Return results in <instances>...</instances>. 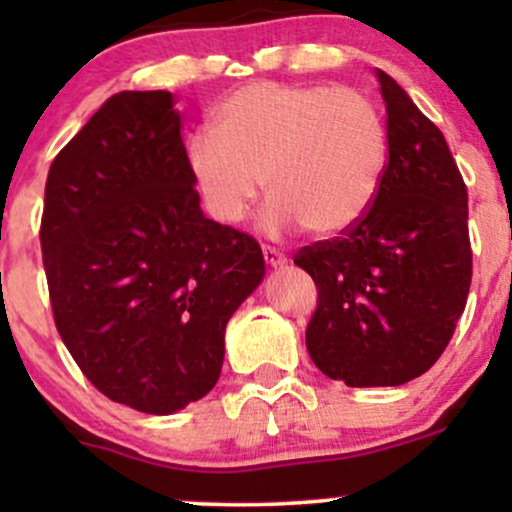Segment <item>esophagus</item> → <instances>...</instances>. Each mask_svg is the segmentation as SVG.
I'll use <instances>...</instances> for the list:
<instances>
[{
  "label": "esophagus",
  "mask_w": 512,
  "mask_h": 512,
  "mask_svg": "<svg viewBox=\"0 0 512 512\" xmlns=\"http://www.w3.org/2000/svg\"><path fill=\"white\" fill-rule=\"evenodd\" d=\"M262 255H264V262H267L269 267H284V264H286L284 252H279L276 248H272V245H264Z\"/></svg>",
  "instance_id": "1"
}]
</instances>
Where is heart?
Here are the masks:
<instances>
[{
    "label": "heart",
    "mask_w": 512,
    "mask_h": 512,
    "mask_svg": "<svg viewBox=\"0 0 512 512\" xmlns=\"http://www.w3.org/2000/svg\"><path fill=\"white\" fill-rule=\"evenodd\" d=\"M214 131L187 142V163L223 226L250 216L264 185L269 236L305 226L337 238L361 223L387 168V129L354 88L257 81L214 110Z\"/></svg>",
    "instance_id": "obj_1"
}]
</instances>
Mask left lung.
Instances as JSON below:
<instances>
[{"mask_svg":"<svg viewBox=\"0 0 512 512\" xmlns=\"http://www.w3.org/2000/svg\"><path fill=\"white\" fill-rule=\"evenodd\" d=\"M387 168L349 233L298 250L317 308L305 346L327 378L395 387L419 378L452 339L469 284L467 187L443 132L383 69Z\"/></svg>","mask_w":512,"mask_h":512,"instance_id":"obj_1","label":"left lung"}]
</instances>
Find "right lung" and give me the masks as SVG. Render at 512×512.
Instances as JSON below:
<instances>
[{"mask_svg": "<svg viewBox=\"0 0 512 512\" xmlns=\"http://www.w3.org/2000/svg\"><path fill=\"white\" fill-rule=\"evenodd\" d=\"M168 91H122L52 161L40 221L64 346L113 402L166 416L202 399L223 334L264 279L257 240L211 221Z\"/></svg>", "mask_w": 512, "mask_h": 512, "instance_id": "right-lung-1", "label": "right lung"}]
</instances>
